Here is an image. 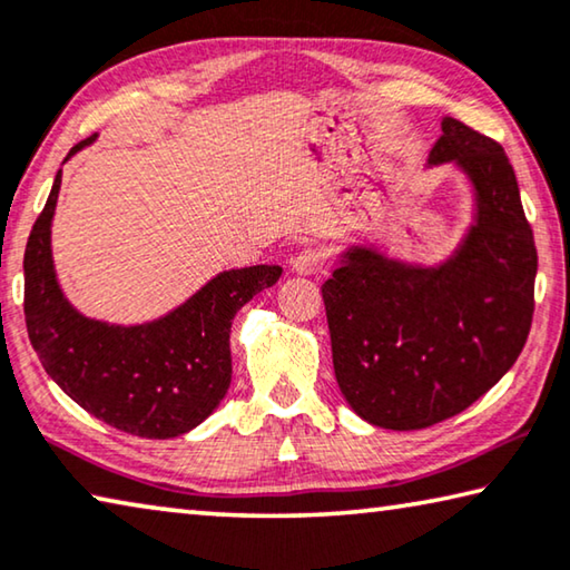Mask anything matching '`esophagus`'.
<instances>
[{
	"instance_id": "1",
	"label": "esophagus",
	"mask_w": 570,
	"mask_h": 570,
	"mask_svg": "<svg viewBox=\"0 0 570 570\" xmlns=\"http://www.w3.org/2000/svg\"><path fill=\"white\" fill-rule=\"evenodd\" d=\"M323 265H326V257H323L321 249H305L293 257L291 269L295 275H315L321 273Z\"/></svg>"
}]
</instances>
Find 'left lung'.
<instances>
[{
    "mask_svg": "<svg viewBox=\"0 0 570 570\" xmlns=\"http://www.w3.org/2000/svg\"><path fill=\"white\" fill-rule=\"evenodd\" d=\"M428 168L453 165L474 218L438 265L352 244L323 283L334 372L358 417L420 431L494 387L518 362L535 311L538 252L502 145L443 117Z\"/></svg>",
    "mask_w": 570,
    "mask_h": 570,
    "instance_id": "1",
    "label": "left lung"
}]
</instances>
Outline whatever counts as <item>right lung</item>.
Returning a JSON list of instances; mask_svg holds the SVG:
<instances>
[{"instance_id": "add662e5", "label": "right lung", "mask_w": 570, "mask_h": 570, "mask_svg": "<svg viewBox=\"0 0 570 570\" xmlns=\"http://www.w3.org/2000/svg\"><path fill=\"white\" fill-rule=\"evenodd\" d=\"M96 139L78 142L66 160ZM63 173L24 247V323L50 380L86 413L139 438H175L214 413L232 384V321L283 267L224 269L160 318L119 326L86 318L63 295L50 249Z\"/></svg>"}]
</instances>
